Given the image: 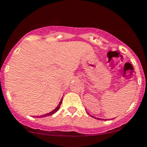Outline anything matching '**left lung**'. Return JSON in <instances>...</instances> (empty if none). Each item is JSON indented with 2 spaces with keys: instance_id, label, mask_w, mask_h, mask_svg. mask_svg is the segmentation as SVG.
Wrapping results in <instances>:
<instances>
[{
  "instance_id": "left-lung-1",
  "label": "left lung",
  "mask_w": 147,
  "mask_h": 147,
  "mask_svg": "<svg viewBox=\"0 0 147 147\" xmlns=\"http://www.w3.org/2000/svg\"><path fill=\"white\" fill-rule=\"evenodd\" d=\"M89 115H90V114H89ZM91 117H93V118H95V119H99V120H104V119H100V118H96V117H93V116H91Z\"/></svg>"
}]
</instances>
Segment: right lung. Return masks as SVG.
I'll use <instances>...</instances> for the list:
<instances>
[{"mask_svg": "<svg viewBox=\"0 0 147 147\" xmlns=\"http://www.w3.org/2000/svg\"><path fill=\"white\" fill-rule=\"evenodd\" d=\"M61 103H62V99H61V100L60 101V102H59V105H58L57 107H56L55 108V109H54V110H53V111H51V112H49V113H47V114H43V115H41V116H36V117H38V118H42V117H48V116H50V115H51V114H54V113H56V112H57L58 110H59V108H60V107H61Z\"/></svg>", "mask_w": 147, "mask_h": 147, "instance_id": "add662e5", "label": "right lung"}]
</instances>
